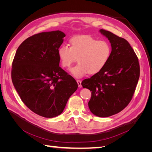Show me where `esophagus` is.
I'll list each match as a JSON object with an SVG mask.
<instances>
[{
  "label": "esophagus",
  "mask_w": 152,
  "mask_h": 152,
  "mask_svg": "<svg viewBox=\"0 0 152 152\" xmlns=\"http://www.w3.org/2000/svg\"><path fill=\"white\" fill-rule=\"evenodd\" d=\"M77 82L78 84V86L79 87H82V84H81V80H77Z\"/></svg>",
  "instance_id": "34e87169"
}]
</instances>
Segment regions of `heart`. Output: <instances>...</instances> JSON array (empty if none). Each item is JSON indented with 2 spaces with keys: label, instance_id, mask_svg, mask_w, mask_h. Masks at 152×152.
<instances>
[{
  "label": "heart",
  "instance_id": "1",
  "mask_svg": "<svg viewBox=\"0 0 152 152\" xmlns=\"http://www.w3.org/2000/svg\"><path fill=\"white\" fill-rule=\"evenodd\" d=\"M70 48L62 45L58 50L61 65L70 68L77 60L79 63L70 72L76 78L84 77L87 73L95 74L106 66L111 56L112 48L106 40H99L90 36L80 35L70 40Z\"/></svg>",
  "mask_w": 152,
  "mask_h": 152
}]
</instances>
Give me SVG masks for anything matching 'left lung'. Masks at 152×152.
Listing matches in <instances>:
<instances>
[{
  "instance_id": "left-lung-1",
  "label": "left lung",
  "mask_w": 152,
  "mask_h": 152,
  "mask_svg": "<svg viewBox=\"0 0 152 152\" xmlns=\"http://www.w3.org/2000/svg\"><path fill=\"white\" fill-rule=\"evenodd\" d=\"M99 31L111 43L112 53L103 70L84 79L82 86L91 92V112L100 117L118 113L131 101L139 80L138 58L129 43L112 32Z\"/></svg>"
}]
</instances>
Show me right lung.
<instances>
[{"label":"right lung","instance_id":"add662e5","mask_svg":"<svg viewBox=\"0 0 152 152\" xmlns=\"http://www.w3.org/2000/svg\"><path fill=\"white\" fill-rule=\"evenodd\" d=\"M65 37L59 30L30 37L18 47L12 63V81L22 102L44 117L60 115L78 87L59 66L58 50Z\"/></svg>","mask_w":152,"mask_h":152}]
</instances>
